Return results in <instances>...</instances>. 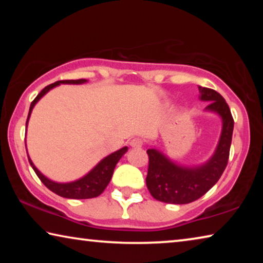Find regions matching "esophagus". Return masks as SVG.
I'll use <instances>...</instances> for the list:
<instances>
[{"instance_id": "1", "label": "esophagus", "mask_w": 263, "mask_h": 263, "mask_svg": "<svg viewBox=\"0 0 263 263\" xmlns=\"http://www.w3.org/2000/svg\"><path fill=\"white\" fill-rule=\"evenodd\" d=\"M130 145L133 148H140L142 146V140L139 139V138H135V139H132L130 141Z\"/></svg>"}]
</instances>
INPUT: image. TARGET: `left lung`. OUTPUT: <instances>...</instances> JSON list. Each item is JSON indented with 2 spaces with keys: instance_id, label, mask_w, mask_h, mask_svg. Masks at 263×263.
Returning a JSON list of instances; mask_svg holds the SVG:
<instances>
[{
  "instance_id": "8db88e82",
  "label": "left lung",
  "mask_w": 263,
  "mask_h": 263,
  "mask_svg": "<svg viewBox=\"0 0 263 263\" xmlns=\"http://www.w3.org/2000/svg\"><path fill=\"white\" fill-rule=\"evenodd\" d=\"M199 100L210 102L205 111L221 119V132L215 152L209 160L197 166H183L172 160L159 148L147 149L149 158L146 185L151 195L160 202L188 204L206 194L228 166L234 122L228 103L219 92L198 87Z\"/></svg>"
}]
</instances>
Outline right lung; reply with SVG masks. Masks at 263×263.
I'll return each mask as SVG.
<instances>
[{
	"mask_svg": "<svg viewBox=\"0 0 263 263\" xmlns=\"http://www.w3.org/2000/svg\"><path fill=\"white\" fill-rule=\"evenodd\" d=\"M86 82H88V80H84V79L65 80V81H57L54 83L50 84V86L44 88L30 105L29 116H28V119H26V126H28L30 116H31V112H32L34 105L37 104L39 100H41L43 96H45L51 89L60 86V84H82ZM25 147H26V144H25ZM127 149L128 148L125 146V147H123L121 149L116 151L114 153L109 154L108 157L102 159L101 161L97 163L91 171H89L86 175H83L82 177H80V179L72 182H55V181L50 180L34 166V163L32 162V160L30 159L29 154H28V158H29V162L31 164V167L33 168L35 174H37V176L41 179L43 183L45 184L51 191H53V193L65 198L87 199V198L97 197V196H100L102 193H103L104 189L106 188V185L109 184L111 177H112L116 164H117V162L121 160L123 155L127 152Z\"/></svg>",
	"mask_w": 263,
	"mask_h": 263,
	"instance_id": "obj_1",
	"label": "right lung"
}]
</instances>
